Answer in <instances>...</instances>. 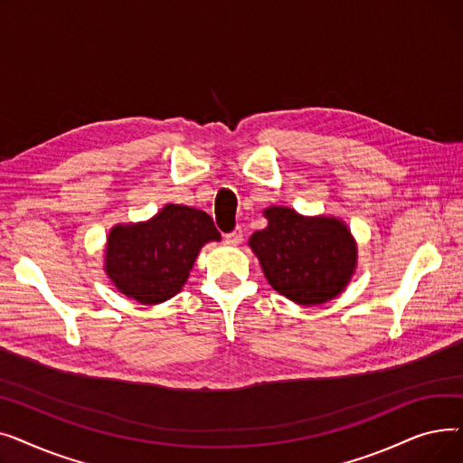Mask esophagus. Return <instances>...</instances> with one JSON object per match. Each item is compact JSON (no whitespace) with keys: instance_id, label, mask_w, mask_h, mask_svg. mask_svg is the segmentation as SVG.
Segmentation results:
<instances>
[{"instance_id":"1","label":"esophagus","mask_w":463,"mask_h":463,"mask_svg":"<svg viewBox=\"0 0 463 463\" xmlns=\"http://www.w3.org/2000/svg\"><path fill=\"white\" fill-rule=\"evenodd\" d=\"M241 240H244V232H241V229H236L225 236V241L229 246H238L241 244Z\"/></svg>"}]
</instances>
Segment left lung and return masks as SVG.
<instances>
[{
	"label": "left lung",
	"mask_w": 463,
	"mask_h": 463,
	"mask_svg": "<svg viewBox=\"0 0 463 463\" xmlns=\"http://www.w3.org/2000/svg\"><path fill=\"white\" fill-rule=\"evenodd\" d=\"M269 225L250 238L264 278L279 295L317 306L342 295L354 276L358 248L344 219L269 206Z\"/></svg>",
	"instance_id": "8db88e82"
}]
</instances>
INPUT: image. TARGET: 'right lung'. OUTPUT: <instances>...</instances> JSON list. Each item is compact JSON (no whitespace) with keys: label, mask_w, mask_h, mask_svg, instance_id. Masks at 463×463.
Segmentation results:
<instances>
[{"label":"right lung","mask_w":463,"mask_h":463,"mask_svg":"<svg viewBox=\"0 0 463 463\" xmlns=\"http://www.w3.org/2000/svg\"><path fill=\"white\" fill-rule=\"evenodd\" d=\"M219 240L206 212L165 204L148 222L110 229L103 270L121 295L144 306L161 304L180 293L203 246Z\"/></svg>","instance_id":"1"}]
</instances>
